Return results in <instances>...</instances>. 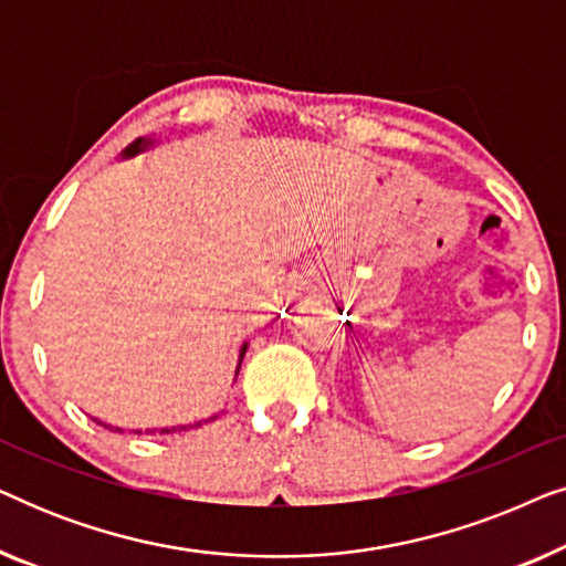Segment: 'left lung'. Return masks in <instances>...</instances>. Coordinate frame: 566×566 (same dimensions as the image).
Returning <instances> with one entry per match:
<instances>
[{
    "label": "left lung",
    "mask_w": 566,
    "mask_h": 566,
    "mask_svg": "<svg viewBox=\"0 0 566 566\" xmlns=\"http://www.w3.org/2000/svg\"><path fill=\"white\" fill-rule=\"evenodd\" d=\"M347 327H350V324H347ZM350 329H353V327H350Z\"/></svg>",
    "instance_id": "1"
}]
</instances>
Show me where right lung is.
Segmentation results:
<instances>
[{
  "mask_svg": "<svg viewBox=\"0 0 566 566\" xmlns=\"http://www.w3.org/2000/svg\"><path fill=\"white\" fill-rule=\"evenodd\" d=\"M151 146H154V138H136V142L130 144L128 149H123L120 157L123 159H130V157H136V154L151 149ZM247 347H250V343H244L242 347H239L237 374H239V366H242V360H244ZM234 381H237V378H234ZM216 417H219V415H211V417H208V420H198V422H192V424H169V428H146V430H128V432H134V436H157V432H159V436H169V432H180V430H188V428H200V424L211 422V420H216ZM95 422L103 424V428H107V430H113V432H126V428H118V424H107L103 420H95Z\"/></svg>",
  "mask_w": 566,
  "mask_h": 566,
  "instance_id": "obj_1",
  "label": "right lung"
}]
</instances>
